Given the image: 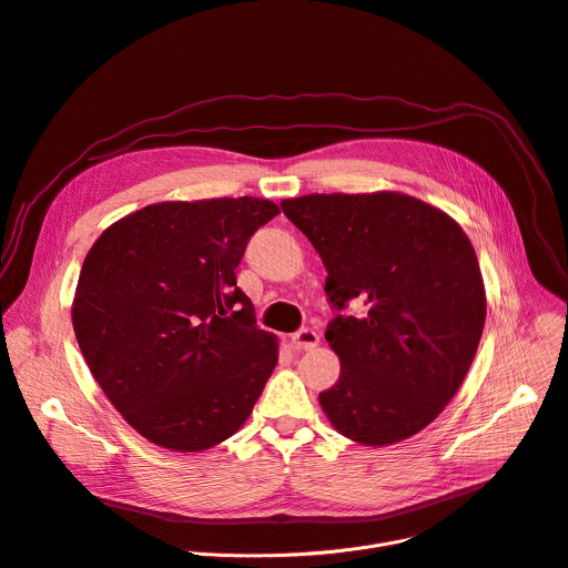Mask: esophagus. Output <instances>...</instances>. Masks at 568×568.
Returning a JSON list of instances; mask_svg holds the SVG:
<instances>
[{
  "instance_id": "esophagus-1",
  "label": "esophagus",
  "mask_w": 568,
  "mask_h": 568,
  "mask_svg": "<svg viewBox=\"0 0 568 568\" xmlns=\"http://www.w3.org/2000/svg\"><path fill=\"white\" fill-rule=\"evenodd\" d=\"M320 344V335L313 328H301L292 335V346L298 351H313Z\"/></svg>"
}]
</instances>
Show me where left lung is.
Listing matches in <instances>:
<instances>
[{"label":"left lung","instance_id":"left-lung-1","mask_svg":"<svg viewBox=\"0 0 568 568\" xmlns=\"http://www.w3.org/2000/svg\"><path fill=\"white\" fill-rule=\"evenodd\" d=\"M313 242L337 315L326 339L337 383L320 394L328 422L365 446H389L433 424L474 363L487 296L471 240L435 205L403 192L283 199Z\"/></svg>","mask_w":568,"mask_h":568}]
</instances>
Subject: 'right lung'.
<instances>
[{
  "label": "right lung",
  "instance_id": "obj_1",
  "mask_svg": "<svg viewBox=\"0 0 568 568\" xmlns=\"http://www.w3.org/2000/svg\"><path fill=\"white\" fill-rule=\"evenodd\" d=\"M278 213L257 196L161 201L111 224L88 251L74 335L97 385L151 444L209 450L263 394L278 339L255 326L235 267Z\"/></svg>",
  "mask_w": 568,
  "mask_h": 568
}]
</instances>
